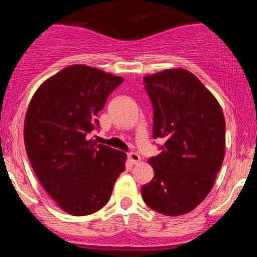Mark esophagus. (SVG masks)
I'll list each match as a JSON object with an SVG mask.
<instances>
[{
    "label": "esophagus",
    "mask_w": 257,
    "mask_h": 257,
    "mask_svg": "<svg viewBox=\"0 0 257 257\" xmlns=\"http://www.w3.org/2000/svg\"><path fill=\"white\" fill-rule=\"evenodd\" d=\"M127 157H128V160H130V162L133 163V165H136V163L140 162V156L138 153H135V152L128 153L127 154Z\"/></svg>",
    "instance_id": "esophagus-1"
}]
</instances>
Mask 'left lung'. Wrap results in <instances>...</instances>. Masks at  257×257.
Here are the masks:
<instances>
[{
    "instance_id": "left-lung-1",
    "label": "left lung",
    "mask_w": 257,
    "mask_h": 257,
    "mask_svg": "<svg viewBox=\"0 0 257 257\" xmlns=\"http://www.w3.org/2000/svg\"><path fill=\"white\" fill-rule=\"evenodd\" d=\"M153 106V138L165 140L149 158L154 178L142 188L152 210L180 216L207 197L225 156L221 106L187 69H166L144 77Z\"/></svg>"
}]
</instances>
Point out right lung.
Listing matches in <instances>:
<instances>
[{
    "label": "right lung",
    "instance_id": "right-lung-1",
    "mask_svg": "<svg viewBox=\"0 0 257 257\" xmlns=\"http://www.w3.org/2000/svg\"><path fill=\"white\" fill-rule=\"evenodd\" d=\"M122 77L87 65H69L35 92L24 119V144L47 194L69 215L86 216L108 203L126 153L87 135Z\"/></svg>",
    "mask_w": 257,
    "mask_h": 257
}]
</instances>
